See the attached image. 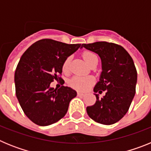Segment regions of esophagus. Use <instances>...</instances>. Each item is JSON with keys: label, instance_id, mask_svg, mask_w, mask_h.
<instances>
[{"label": "esophagus", "instance_id": "1", "mask_svg": "<svg viewBox=\"0 0 151 151\" xmlns=\"http://www.w3.org/2000/svg\"><path fill=\"white\" fill-rule=\"evenodd\" d=\"M84 95H85L84 93H82V92H78V96H79V97H83Z\"/></svg>", "mask_w": 151, "mask_h": 151}]
</instances>
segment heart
<instances>
[{
  "mask_svg": "<svg viewBox=\"0 0 151 151\" xmlns=\"http://www.w3.org/2000/svg\"><path fill=\"white\" fill-rule=\"evenodd\" d=\"M82 57L86 63L91 66V64L94 62V60L97 59V57L92 52L90 51H85L82 54ZM70 59L71 57H67L65 60H64L63 63V71L66 73L69 70V63H70ZM94 78L91 76H75L73 78H70L69 81V85L72 88L75 89H77L78 91H84L86 90L88 88H89L92 84L94 83Z\"/></svg>",
  "mask_w": 151,
  "mask_h": 151,
  "instance_id": "1",
  "label": "heart"
}]
</instances>
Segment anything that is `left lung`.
Returning a JSON list of instances; mask_svg holds the SVG:
<instances>
[{
	"label": "left lung",
	"mask_w": 151,
	"mask_h": 151,
	"mask_svg": "<svg viewBox=\"0 0 151 151\" xmlns=\"http://www.w3.org/2000/svg\"><path fill=\"white\" fill-rule=\"evenodd\" d=\"M82 47L99 55L102 72L94 88L96 101L87 106L88 115L98 123L112 125L126 114L135 94L137 71L132 58L120 45L106 41L83 44ZM103 90L106 94L99 98Z\"/></svg>",
	"instance_id": "8db88e82"
}]
</instances>
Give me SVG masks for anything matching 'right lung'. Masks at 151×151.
Masks as SVG:
<instances>
[{
  "mask_svg": "<svg viewBox=\"0 0 151 151\" xmlns=\"http://www.w3.org/2000/svg\"><path fill=\"white\" fill-rule=\"evenodd\" d=\"M79 47L81 44L42 39L31 45L21 57L14 76L16 95L26 116L34 123L51 125L67 113L76 91L67 86L54 89L50 83L62 79L57 75L62 73L64 60Z\"/></svg>",
  "mask_w": 151,
  "mask_h": 151,
  "instance_id": "obj_1",
  "label": "right lung"
}]
</instances>
